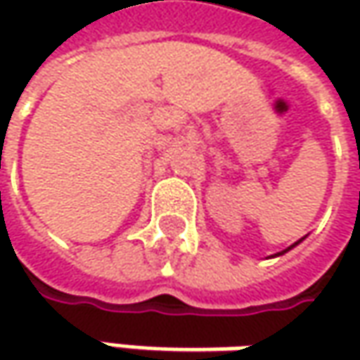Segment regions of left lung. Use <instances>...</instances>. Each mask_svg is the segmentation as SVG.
<instances>
[{"instance_id":"obj_1","label":"left lung","mask_w":360,"mask_h":360,"mask_svg":"<svg viewBox=\"0 0 360 360\" xmlns=\"http://www.w3.org/2000/svg\"><path fill=\"white\" fill-rule=\"evenodd\" d=\"M304 238H307V236H304ZM304 238H300V240H297V242H295V244H290V246H288V248H284V250H281V252H276V255H274V256H283L284 252H288V250H292V248H295V246H297V244H300V242L304 240Z\"/></svg>"}]
</instances>
